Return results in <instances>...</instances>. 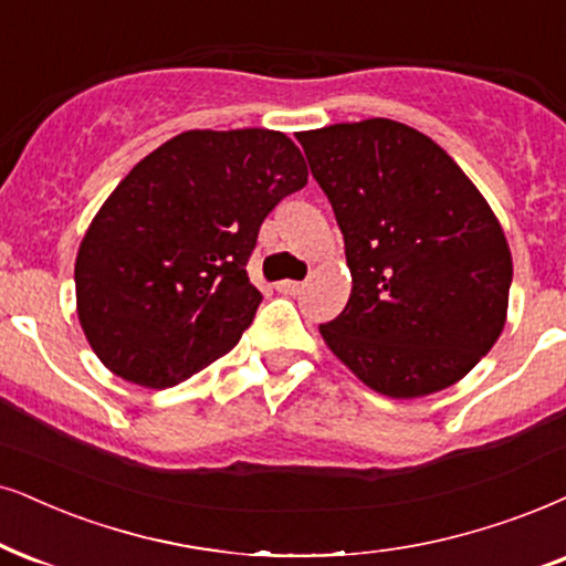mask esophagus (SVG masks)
I'll return each mask as SVG.
<instances>
[{"label":"esophagus","instance_id":"obj_1","mask_svg":"<svg viewBox=\"0 0 566 566\" xmlns=\"http://www.w3.org/2000/svg\"><path fill=\"white\" fill-rule=\"evenodd\" d=\"M276 290L282 292V295H300V292L305 290L303 282H292V279H284V282L276 284Z\"/></svg>","mask_w":566,"mask_h":566}]
</instances>
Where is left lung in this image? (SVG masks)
Returning <instances> with one entry per match:
<instances>
[{
  "instance_id": "1",
  "label": "left lung",
  "mask_w": 566,
  "mask_h": 566,
  "mask_svg": "<svg viewBox=\"0 0 566 566\" xmlns=\"http://www.w3.org/2000/svg\"><path fill=\"white\" fill-rule=\"evenodd\" d=\"M345 234L353 292L321 336L378 395L468 376L502 334L512 253L491 206L441 146L395 119L297 133Z\"/></svg>"
}]
</instances>
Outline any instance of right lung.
I'll return each mask as SVG.
<instances>
[{
	"instance_id": "right-lung-1",
	"label": "right lung",
	"mask_w": 566,
	"mask_h": 566,
	"mask_svg": "<svg viewBox=\"0 0 566 566\" xmlns=\"http://www.w3.org/2000/svg\"><path fill=\"white\" fill-rule=\"evenodd\" d=\"M305 182L300 148L261 127L180 133L135 164L75 261L98 360L164 389L230 353L263 300L245 271L263 219Z\"/></svg>"
}]
</instances>
